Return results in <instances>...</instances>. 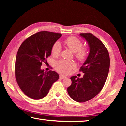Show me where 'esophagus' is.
Masks as SVG:
<instances>
[{
  "mask_svg": "<svg viewBox=\"0 0 126 126\" xmlns=\"http://www.w3.org/2000/svg\"><path fill=\"white\" fill-rule=\"evenodd\" d=\"M66 76H63V75H60V79H65V78H66Z\"/></svg>",
  "mask_w": 126,
  "mask_h": 126,
  "instance_id": "esophagus-1",
  "label": "esophagus"
}]
</instances>
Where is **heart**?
<instances>
[{
	"label": "heart",
	"instance_id": "b5f03b06",
	"mask_svg": "<svg viewBox=\"0 0 126 126\" xmlns=\"http://www.w3.org/2000/svg\"><path fill=\"white\" fill-rule=\"evenodd\" d=\"M64 43L70 50L76 53L75 57L79 61H84L88 56L87 48L82 47V41L78 38L69 37L65 39ZM61 45L56 42L51 48V53L54 56H57L61 51ZM75 67V63L73 61L60 60L56 63V69L58 72L63 75H68L72 69Z\"/></svg>",
	"mask_w": 126,
	"mask_h": 126
}]
</instances>
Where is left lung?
Here are the masks:
<instances>
[{"label": "left lung", "instance_id": "1", "mask_svg": "<svg viewBox=\"0 0 126 126\" xmlns=\"http://www.w3.org/2000/svg\"><path fill=\"white\" fill-rule=\"evenodd\" d=\"M89 47L88 56L80 70L84 73L82 78L73 76L72 84L67 89L69 95L77 102L92 99L104 87L109 71L110 57L103 43L91 33H81Z\"/></svg>", "mask_w": 126, "mask_h": 126}]
</instances>
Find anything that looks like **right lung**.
I'll return each instance as SVG.
<instances>
[{
	"mask_svg": "<svg viewBox=\"0 0 126 126\" xmlns=\"http://www.w3.org/2000/svg\"><path fill=\"white\" fill-rule=\"evenodd\" d=\"M61 34L42 31L23 41L17 53L15 75L20 89L29 97L39 100L47 95L59 79L57 72H44L41 67L51 55V48Z\"/></svg>",
	"mask_w": 126,
	"mask_h": 126,
	"instance_id": "right-lung-1",
	"label": "right lung"
}]
</instances>
